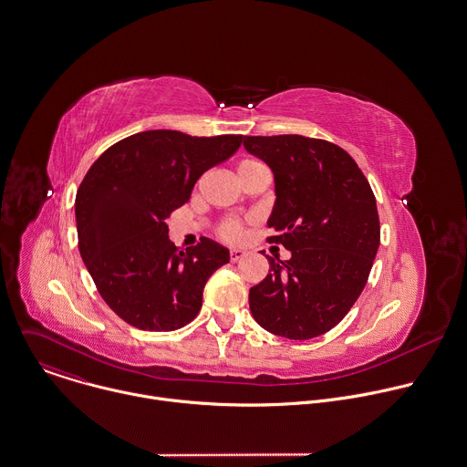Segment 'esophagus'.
I'll use <instances>...</instances> for the list:
<instances>
[{"instance_id":"1","label":"esophagus","mask_w":467,"mask_h":467,"mask_svg":"<svg viewBox=\"0 0 467 467\" xmlns=\"http://www.w3.org/2000/svg\"><path fill=\"white\" fill-rule=\"evenodd\" d=\"M244 256H245V251H242V249H233L229 254L231 262H240Z\"/></svg>"}]
</instances>
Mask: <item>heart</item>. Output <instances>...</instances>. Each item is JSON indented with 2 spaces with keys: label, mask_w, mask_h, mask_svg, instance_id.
<instances>
[{
  "label": "heart",
  "mask_w": 467,
  "mask_h": 467,
  "mask_svg": "<svg viewBox=\"0 0 467 467\" xmlns=\"http://www.w3.org/2000/svg\"><path fill=\"white\" fill-rule=\"evenodd\" d=\"M236 172H238L240 182H244L245 178H249L256 172H269V171L260 160L247 158L236 165ZM216 234L225 242H238L244 236V225L234 218H225L216 225Z\"/></svg>",
  "instance_id": "heart-1"
}]
</instances>
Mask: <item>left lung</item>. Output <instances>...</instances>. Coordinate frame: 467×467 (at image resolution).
<instances>
[{"mask_svg":"<svg viewBox=\"0 0 467 467\" xmlns=\"http://www.w3.org/2000/svg\"><path fill=\"white\" fill-rule=\"evenodd\" d=\"M244 147L275 174L269 244L291 258L269 260L249 291L254 320L269 333L309 340L331 331L364 291L380 245L373 189L338 145L300 134L244 136Z\"/></svg>","mask_w":467,"mask_h":467,"instance_id":"obj_1","label":"left lung"}]
</instances>
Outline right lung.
I'll list each match as a JSON object with an SVG mask.
<instances>
[{"label":"right lung","instance_id":"1","mask_svg":"<svg viewBox=\"0 0 467 467\" xmlns=\"http://www.w3.org/2000/svg\"><path fill=\"white\" fill-rule=\"evenodd\" d=\"M242 140L143 130L110 145L87 171L76 192L79 254L105 304L127 324L174 331L200 313L203 287L229 251L209 238L182 251L165 220Z\"/></svg>","mask_w":467,"mask_h":467}]
</instances>
